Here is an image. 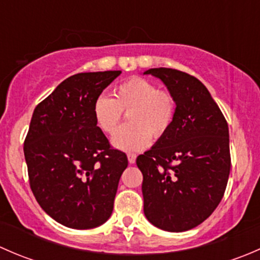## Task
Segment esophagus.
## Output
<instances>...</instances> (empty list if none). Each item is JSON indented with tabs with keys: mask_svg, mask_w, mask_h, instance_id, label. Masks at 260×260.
<instances>
[{
	"mask_svg": "<svg viewBox=\"0 0 260 260\" xmlns=\"http://www.w3.org/2000/svg\"><path fill=\"white\" fill-rule=\"evenodd\" d=\"M127 157H128V162H129V164L132 165V164H135V162H136V158H137V154H136V153H128Z\"/></svg>",
	"mask_w": 260,
	"mask_h": 260,
	"instance_id": "obj_1",
	"label": "esophagus"
}]
</instances>
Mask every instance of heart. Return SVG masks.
Wrapping results in <instances>:
<instances>
[{
	"instance_id": "heart-1",
	"label": "heart",
	"mask_w": 260,
	"mask_h": 260,
	"mask_svg": "<svg viewBox=\"0 0 260 260\" xmlns=\"http://www.w3.org/2000/svg\"><path fill=\"white\" fill-rule=\"evenodd\" d=\"M177 102L170 90L159 89L153 81L136 77L123 81L113 90V98L98 95L93 103V117L99 129L114 133L128 111L129 123L115 133L112 143L124 151H141L151 137L159 140L171 128L176 117Z\"/></svg>"
}]
</instances>
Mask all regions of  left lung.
Segmentation results:
<instances>
[{
    "label": "left lung",
    "mask_w": 260,
    "mask_h": 260,
    "mask_svg": "<svg viewBox=\"0 0 260 260\" xmlns=\"http://www.w3.org/2000/svg\"><path fill=\"white\" fill-rule=\"evenodd\" d=\"M159 78L177 102L169 132L137 157L143 175L146 217L172 233L208 219L221 201L232 166L226 119L206 86L170 68L145 72Z\"/></svg>",
    "instance_id": "1"
}]
</instances>
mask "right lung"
<instances>
[{
    "instance_id": "right-lung-1",
    "label": "right lung",
    "mask_w": 260,
    "mask_h": 260,
    "mask_svg": "<svg viewBox=\"0 0 260 260\" xmlns=\"http://www.w3.org/2000/svg\"><path fill=\"white\" fill-rule=\"evenodd\" d=\"M120 74L79 73L36 106L23 142L28 182L46 214L72 229H91L113 211L124 152L111 146L93 117L94 99Z\"/></svg>"
}]
</instances>
